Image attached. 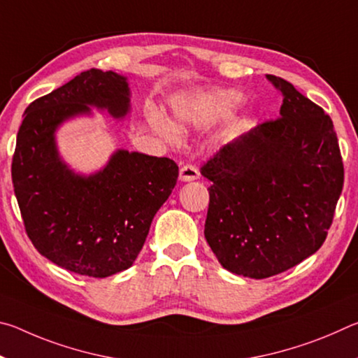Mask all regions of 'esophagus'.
Here are the masks:
<instances>
[{"mask_svg":"<svg viewBox=\"0 0 358 358\" xmlns=\"http://www.w3.org/2000/svg\"><path fill=\"white\" fill-rule=\"evenodd\" d=\"M201 177V172L199 169L192 164H185L180 169V180L181 181H192Z\"/></svg>","mask_w":358,"mask_h":358,"instance_id":"34e87169","label":"esophagus"}]
</instances>
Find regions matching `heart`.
Returning a JSON list of instances; mask_svg holds the SVG:
<instances>
[{"instance_id": "b5f03b06", "label": "heart", "mask_w": 358, "mask_h": 358, "mask_svg": "<svg viewBox=\"0 0 358 358\" xmlns=\"http://www.w3.org/2000/svg\"><path fill=\"white\" fill-rule=\"evenodd\" d=\"M237 102H238L237 94L227 93V94H210V96H207V98H203L201 104L205 110H207V113L211 115V117H227V115L234 110L235 106H237ZM175 120H177V123H183L185 121L183 113H177ZM153 124H155L156 131L164 137L173 136V131L171 129V126H169L164 120L155 118Z\"/></svg>"}]
</instances>
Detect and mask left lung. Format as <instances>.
<instances>
[{
  "instance_id": "obj_1",
  "label": "left lung",
  "mask_w": 358,
  "mask_h": 358,
  "mask_svg": "<svg viewBox=\"0 0 358 358\" xmlns=\"http://www.w3.org/2000/svg\"><path fill=\"white\" fill-rule=\"evenodd\" d=\"M268 120L210 156L201 167L210 203L205 238L224 268L264 280L292 268L327 238L344 183L333 121L292 83Z\"/></svg>"
}]
</instances>
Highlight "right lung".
Instances as JSON below:
<instances>
[{
	"mask_svg": "<svg viewBox=\"0 0 358 358\" xmlns=\"http://www.w3.org/2000/svg\"><path fill=\"white\" fill-rule=\"evenodd\" d=\"M126 78L88 69L27 107L12 156V185L28 238L74 273L107 278L134 264L151 221L177 185L169 157L120 150L104 171L78 177L59 161L57 126L88 106L113 117L129 110Z\"/></svg>",
	"mask_w": 358,
	"mask_h": 358,
	"instance_id": "right-lung-1",
	"label": "right lung"
}]
</instances>
